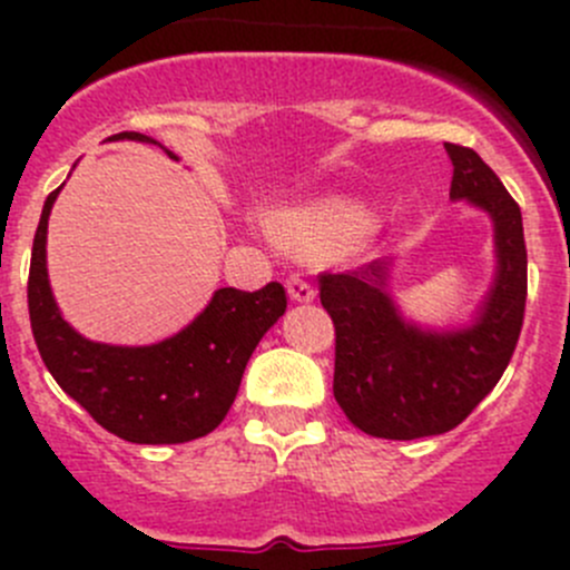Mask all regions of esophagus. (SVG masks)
Wrapping results in <instances>:
<instances>
[{
    "label": "esophagus",
    "mask_w": 570,
    "mask_h": 570,
    "mask_svg": "<svg viewBox=\"0 0 570 570\" xmlns=\"http://www.w3.org/2000/svg\"><path fill=\"white\" fill-rule=\"evenodd\" d=\"M286 292H289V297L295 303H312L314 297H317L314 286L308 284L306 278H301V275H289V281H286Z\"/></svg>",
    "instance_id": "esophagus-1"
}]
</instances>
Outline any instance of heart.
I'll return each instance as SVG.
<instances>
[{
    "instance_id": "1",
    "label": "heart",
    "mask_w": 570,
    "mask_h": 570,
    "mask_svg": "<svg viewBox=\"0 0 570 570\" xmlns=\"http://www.w3.org/2000/svg\"><path fill=\"white\" fill-rule=\"evenodd\" d=\"M372 223L375 217L361 200L322 198L275 212L267 226L284 250L297 256H331L358 243Z\"/></svg>"
}]
</instances>
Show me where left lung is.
<instances>
[{"label": "left lung", "mask_w": 570, "mask_h": 570, "mask_svg": "<svg viewBox=\"0 0 570 570\" xmlns=\"http://www.w3.org/2000/svg\"><path fill=\"white\" fill-rule=\"evenodd\" d=\"M452 200L493 223L497 269L474 320L422 327L392 297V262L377 258L342 275H320V301L336 327L333 396L366 435L392 441L450 433L497 386L513 358L527 303L521 209L471 148L444 142Z\"/></svg>", "instance_id": "8db88e82"}]
</instances>
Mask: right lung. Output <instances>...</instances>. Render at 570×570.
<instances>
[{
    "instance_id": "1",
    "label": "right lung",
    "mask_w": 570,
    "mask_h": 570,
    "mask_svg": "<svg viewBox=\"0 0 570 570\" xmlns=\"http://www.w3.org/2000/svg\"><path fill=\"white\" fill-rule=\"evenodd\" d=\"M109 140L159 146L140 131ZM165 154L176 159L168 148ZM60 189L40 212L27 284L32 336L46 370L101 428L131 444H184L212 433L226 419L256 344L284 317V286L273 281L258 292L217 289L198 317L157 344L90 342L62 320L46 273V232Z\"/></svg>"
}]
</instances>
